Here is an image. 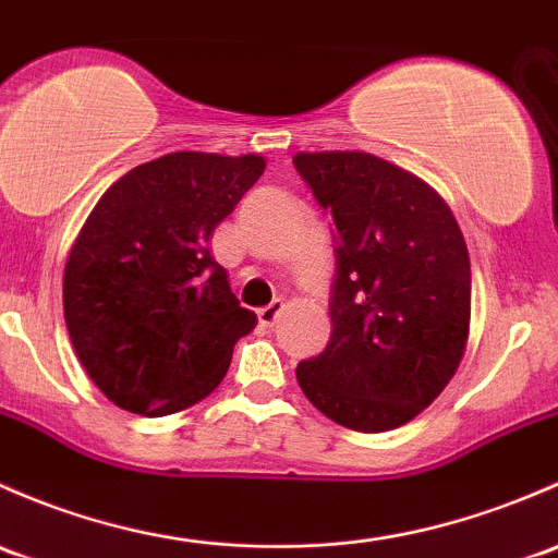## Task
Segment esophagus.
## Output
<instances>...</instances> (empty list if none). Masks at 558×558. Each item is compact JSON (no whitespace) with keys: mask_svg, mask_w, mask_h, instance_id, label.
Listing matches in <instances>:
<instances>
[{"mask_svg":"<svg viewBox=\"0 0 558 558\" xmlns=\"http://www.w3.org/2000/svg\"><path fill=\"white\" fill-rule=\"evenodd\" d=\"M283 307H286L283 302H272V304H267V307H262L259 313H256V315H259V324L267 326V328L278 324V318L283 315Z\"/></svg>","mask_w":558,"mask_h":558,"instance_id":"34e87169","label":"esophagus"}]
</instances>
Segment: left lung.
<instances>
[{"instance_id":"1","label":"left lung","mask_w":558,"mask_h":558,"mask_svg":"<svg viewBox=\"0 0 558 558\" xmlns=\"http://www.w3.org/2000/svg\"><path fill=\"white\" fill-rule=\"evenodd\" d=\"M333 221L331 339L296 366L318 412L383 433L430 407L460 366L471 259L449 205L417 175L363 151L296 155Z\"/></svg>"}]
</instances>
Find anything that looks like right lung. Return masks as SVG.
I'll use <instances>...</instances> for the list:
<instances>
[{"instance_id": "add662e5", "label": "right lung", "mask_w": 558, "mask_h": 558, "mask_svg": "<svg viewBox=\"0 0 558 558\" xmlns=\"http://www.w3.org/2000/svg\"><path fill=\"white\" fill-rule=\"evenodd\" d=\"M262 173L259 155L173 151L114 181L87 216L63 272V315L111 403L162 417L225 379L256 315L208 243Z\"/></svg>"}]
</instances>
